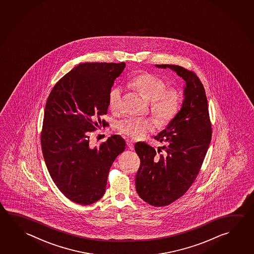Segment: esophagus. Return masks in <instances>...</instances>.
Masks as SVG:
<instances>
[{
    "label": "esophagus",
    "mask_w": 254,
    "mask_h": 254,
    "mask_svg": "<svg viewBox=\"0 0 254 254\" xmlns=\"http://www.w3.org/2000/svg\"><path fill=\"white\" fill-rule=\"evenodd\" d=\"M127 146H128L129 149L130 150H133V142L131 141V140H127Z\"/></svg>",
    "instance_id": "1"
}]
</instances>
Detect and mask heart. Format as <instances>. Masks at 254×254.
<instances>
[{"label":"heart","instance_id":"heart-1","mask_svg":"<svg viewBox=\"0 0 254 254\" xmlns=\"http://www.w3.org/2000/svg\"><path fill=\"white\" fill-rule=\"evenodd\" d=\"M129 85L150 102L151 114L160 126L169 124L180 112L182 104L181 92L175 87H168L167 83L159 76L144 73L134 76ZM109 106L113 112L122 108V90L114 87L109 94ZM157 127L152 119H128L121 122L119 129L127 136L139 140L154 131Z\"/></svg>","mask_w":254,"mask_h":254}]
</instances>
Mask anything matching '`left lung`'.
I'll use <instances>...</instances> for the list:
<instances>
[{"instance_id":"obj_1","label":"left lung","mask_w":254,"mask_h":254,"mask_svg":"<svg viewBox=\"0 0 254 254\" xmlns=\"http://www.w3.org/2000/svg\"><path fill=\"white\" fill-rule=\"evenodd\" d=\"M169 67L182 77L184 101L180 112L167 127L154 136L167 145L164 153L157 154L153 147L137 142L134 150L140 158L135 176L138 195L147 203L167 206L184 195L200 171L211 140L208 101L203 85L193 72L178 65H155ZM161 150L159 147L158 152Z\"/></svg>"}]
</instances>
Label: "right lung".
<instances>
[{
	"instance_id": "right-lung-1",
	"label": "right lung",
	"mask_w": 254,
	"mask_h": 254,
	"mask_svg": "<svg viewBox=\"0 0 254 254\" xmlns=\"http://www.w3.org/2000/svg\"><path fill=\"white\" fill-rule=\"evenodd\" d=\"M125 63H81L54 85L45 105L42 151L50 176L67 199L81 205L103 197L113 161L126 142L112 135L91 148L89 134L107 125L109 94Z\"/></svg>"
}]
</instances>
